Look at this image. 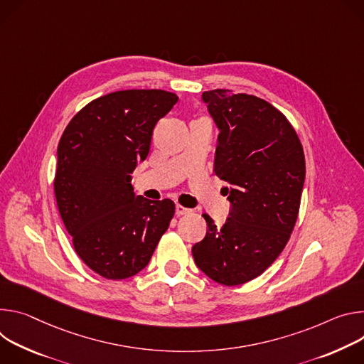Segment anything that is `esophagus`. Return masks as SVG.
<instances>
[{"instance_id":"obj_1","label":"esophagus","mask_w":364,"mask_h":364,"mask_svg":"<svg viewBox=\"0 0 364 364\" xmlns=\"http://www.w3.org/2000/svg\"><path fill=\"white\" fill-rule=\"evenodd\" d=\"M175 211H176V215H186V214H189V213H191V210H189V208H185V207L179 205V204L175 207Z\"/></svg>"}]
</instances>
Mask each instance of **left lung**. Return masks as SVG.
<instances>
[{
    "label": "left lung",
    "instance_id": "left-lung-1",
    "mask_svg": "<svg viewBox=\"0 0 364 364\" xmlns=\"http://www.w3.org/2000/svg\"><path fill=\"white\" fill-rule=\"evenodd\" d=\"M218 129L214 172L225 181L230 213L192 247L195 264L235 287L262 274L285 249L305 182V156L287 117L255 95L214 90L200 95Z\"/></svg>",
    "mask_w": 364,
    "mask_h": 364
}]
</instances>
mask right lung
Listing matches in <instances>:
<instances>
[{"instance_id": "right-lung-1", "label": "right lung", "mask_w": 364, "mask_h": 364, "mask_svg": "<svg viewBox=\"0 0 364 364\" xmlns=\"http://www.w3.org/2000/svg\"><path fill=\"white\" fill-rule=\"evenodd\" d=\"M178 102L161 90H127L80 109L58 146L55 195L77 256L102 277L143 270L175 214L171 199L136 195L132 173L153 129Z\"/></svg>"}]
</instances>
